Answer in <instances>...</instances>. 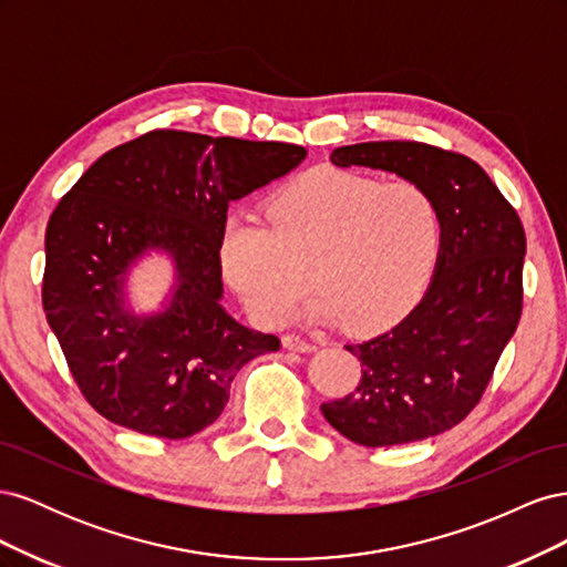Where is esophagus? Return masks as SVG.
<instances>
[{"mask_svg": "<svg viewBox=\"0 0 567 567\" xmlns=\"http://www.w3.org/2000/svg\"><path fill=\"white\" fill-rule=\"evenodd\" d=\"M281 342L286 350H296V352H312V348H315L310 340H305L302 336H296V333H286L281 338Z\"/></svg>", "mask_w": 567, "mask_h": 567, "instance_id": "esophagus-1", "label": "esophagus"}]
</instances>
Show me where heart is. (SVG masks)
<instances>
[{
    "label": "heart",
    "mask_w": 567,
    "mask_h": 567,
    "mask_svg": "<svg viewBox=\"0 0 567 567\" xmlns=\"http://www.w3.org/2000/svg\"><path fill=\"white\" fill-rule=\"evenodd\" d=\"M442 238L435 198L414 182L312 169L269 198L267 225L231 221L221 269L250 315L281 323L310 288V315L357 333L406 315L435 269Z\"/></svg>",
    "instance_id": "heart-1"
}]
</instances>
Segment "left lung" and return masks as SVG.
Listing matches in <instances>:
<instances>
[{"label":"left lung","instance_id":"obj_1","mask_svg":"<svg viewBox=\"0 0 567 567\" xmlns=\"http://www.w3.org/2000/svg\"><path fill=\"white\" fill-rule=\"evenodd\" d=\"M338 167L388 169L421 184L440 208L431 288L390 331L346 346L362 379L321 404L340 435L364 447L450 431L483 400L523 315L525 229L475 161L421 142H364L331 153Z\"/></svg>","mask_w":567,"mask_h":567}]
</instances>
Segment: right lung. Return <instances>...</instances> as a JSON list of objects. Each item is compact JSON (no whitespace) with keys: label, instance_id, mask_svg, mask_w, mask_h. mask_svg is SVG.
I'll list each match as a JSON object with an SVG mask.
<instances>
[{"label":"right lung","instance_id":"1","mask_svg":"<svg viewBox=\"0 0 567 567\" xmlns=\"http://www.w3.org/2000/svg\"><path fill=\"white\" fill-rule=\"evenodd\" d=\"M307 151L153 130L104 153L47 225L42 305L82 398L130 431L182 440L225 411L238 369L281 340L221 310L229 203L290 173ZM148 247L174 255L168 310H124L126 267Z\"/></svg>","mask_w":567,"mask_h":567}]
</instances>
